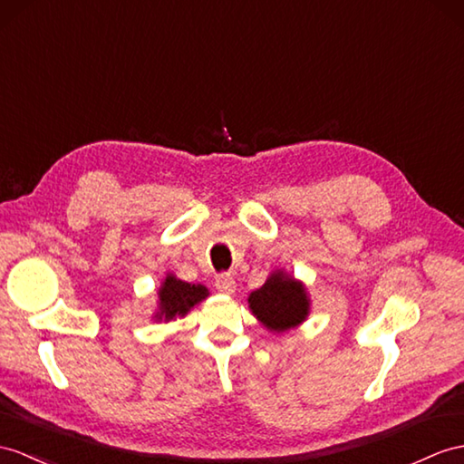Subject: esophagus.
<instances>
[{"label": "esophagus", "instance_id": "1", "mask_svg": "<svg viewBox=\"0 0 464 464\" xmlns=\"http://www.w3.org/2000/svg\"><path fill=\"white\" fill-rule=\"evenodd\" d=\"M214 285H217V289L220 293H226V295H232L234 289H236V281H234V277L230 274H220L217 277V284H214Z\"/></svg>", "mask_w": 464, "mask_h": 464}]
</instances>
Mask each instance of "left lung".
I'll return each instance as SVG.
<instances>
[{
	"mask_svg": "<svg viewBox=\"0 0 464 464\" xmlns=\"http://www.w3.org/2000/svg\"><path fill=\"white\" fill-rule=\"evenodd\" d=\"M250 309L269 331H287L304 321L309 313V299L295 279L284 276V271L271 276L256 289L250 299Z\"/></svg>",
	"mask_w": 464,
	"mask_h": 464,
	"instance_id": "left-lung-1",
	"label": "left lung"
}]
</instances>
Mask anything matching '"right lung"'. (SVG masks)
Returning <instances> with one entry per match:
<instances>
[{"label":"right lung","instance_id":"right-lung-1","mask_svg":"<svg viewBox=\"0 0 464 464\" xmlns=\"http://www.w3.org/2000/svg\"><path fill=\"white\" fill-rule=\"evenodd\" d=\"M208 295L207 287L202 285H190L187 281H180L173 276H167L165 284L160 291V319L165 317L175 319L183 317L188 313L190 307H195L198 301H202Z\"/></svg>","mask_w":464,"mask_h":464}]
</instances>
